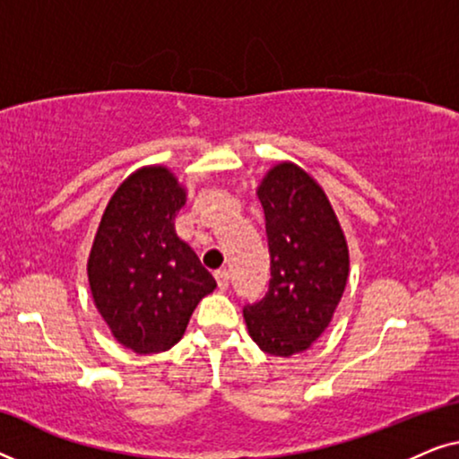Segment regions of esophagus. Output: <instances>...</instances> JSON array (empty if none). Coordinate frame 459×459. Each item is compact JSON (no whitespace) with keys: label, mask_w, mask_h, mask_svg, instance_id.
Instances as JSON below:
<instances>
[{"label":"esophagus","mask_w":459,"mask_h":459,"mask_svg":"<svg viewBox=\"0 0 459 459\" xmlns=\"http://www.w3.org/2000/svg\"><path fill=\"white\" fill-rule=\"evenodd\" d=\"M215 280H217L219 290H228V286H230V273L225 272V269H221V272L215 273Z\"/></svg>","instance_id":"obj_1"}]
</instances>
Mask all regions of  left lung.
Masks as SVG:
<instances>
[{
	"instance_id": "obj_1",
	"label": "left lung",
	"mask_w": 459,
	"mask_h": 459,
	"mask_svg": "<svg viewBox=\"0 0 459 459\" xmlns=\"http://www.w3.org/2000/svg\"><path fill=\"white\" fill-rule=\"evenodd\" d=\"M265 212L272 280L244 307L248 334L275 357L303 353L328 328L349 278V247L322 186L294 162H278L256 187Z\"/></svg>"
}]
</instances>
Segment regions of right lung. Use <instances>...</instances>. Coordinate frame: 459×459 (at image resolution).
Listing matches in <instances>:
<instances>
[{
  "label": "right lung",
  "instance_id": "add662e5",
  "mask_svg": "<svg viewBox=\"0 0 459 459\" xmlns=\"http://www.w3.org/2000/svg\"><path fill=\"white\" fill-rule=\"evenodd\" d=\"M186 196L171 169H137L106 204L87 259L96 309L112 336L140 355L178 344L196 305L217 288L175 234Z\"/></svg>",
  "mask_w": 459,
  "mask_h": 459
}]
</instances>
